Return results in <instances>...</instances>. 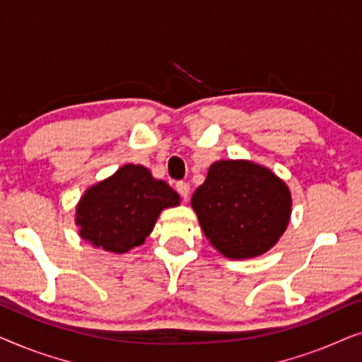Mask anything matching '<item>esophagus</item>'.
<instances>
[{
    "label": "esophagus",
    "instance_id": "esophagus-1",
    "mask_svg": "<svg viewBox=\"0 0 362 362\" xmlns=\"http://www.w3.org/2000/svg\"><path fill=\"white\" fill-rule=\"evenodd\" d=\"M176 191L180 192V196L182 197V199H187V197H189L191 187H189V185H187V182H185V181H177V182H176Z\"/></svg>",
    "mask_w": 362,
    "mask_h": 362
}]
</instances>
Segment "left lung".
I'll return each mask as SVG.
<instances>
[{
	"label": "left lung",
	"mask_w": 362,
	"mask_h": 362,
	"mask_svg": "<svg viewBox=\"0 0 362 362\" xmlns=\"http://www.w3.org/2000/svg\"><path fill=\"white\" fill-rule=\"evenodd\" d=\"M191 206L201 229L227 259H252L270 250L291 214L288 186L269 168L244 160L212 163Z\"/></svg>",
	"instance_id": "8db88e82"
}]
</instances>
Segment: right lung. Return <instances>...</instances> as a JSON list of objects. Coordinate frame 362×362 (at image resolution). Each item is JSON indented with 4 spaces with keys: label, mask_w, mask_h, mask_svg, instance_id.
<instances>
[{
    "label": "right lung",
    "mask_w": 362,
    "mask_h": 362,
    "mask_svg": "<svg viewBox=\"0 0 362 362\" xmlns=\"http://www.w3.org/2000/svg\"><path fill=\"white\" fill-rule=\"evenodd\" d=\"M180 204L165 181L141 165H125L92 187L78 201V235L93 247L125 254L151 234L160 212Z\"/></svg>",
    "instance_id": "1"
}]
</instances>
